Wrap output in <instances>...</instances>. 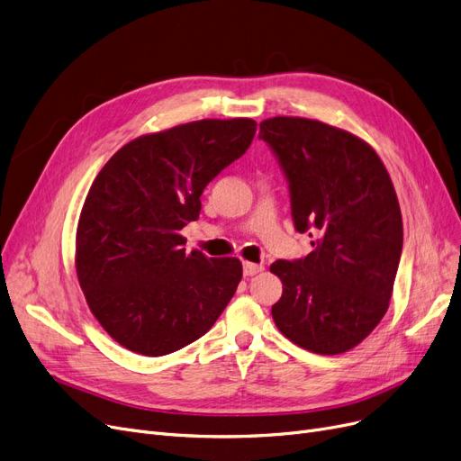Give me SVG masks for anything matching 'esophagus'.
I'll use <instances>...</instances> for the list:
<instances>
[{"label": "esophagus", "mask_w": 461, "mask_h": 461, "mask_svg": "<svg viewBox=\"0 0 461 461\" xmlns=\"http://www.w3.org/2000/svg\"><path fill=\"white\" fill-rule=\"evenodd\" d=\"M262 269H264V266H262V264H254V262H243V274H245V277H252V276H257V274H260Z\"/></svg>", "instance_id": "1"}]
</instances>
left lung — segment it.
Segmentation results:
<instances>
[{
    "label": "left lung",
    "mask_w": 461,
    "mask_h": 461,
    "mask_svg": "<svg viewBox=\"0 0 461 461\" xmlns=\"http://www.w3.org/2000/svg\"><path fill=\"white\" fill-rule=\"evenodd\" d=\"M258 139L288 182L296 231L315 237L305 258L271 264L283 281L271 315L296 346L344 353L361 344L389 308L402 252L395 187L378 153L342 129L274 117L260 123Z\"/></svg>",
    "instance_id": "1"
}]
</instances>
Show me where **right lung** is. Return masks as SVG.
Here are the masks:
<instances>
[{"label": "right lung", "mask_w": 461, "mask_h": 461, "mask_svg": "<svg viewBox=\"0 0 461 461\" xmlns=\"http://www.w3.org/2000/svg\"><path fill=\"white\" fill-rule=\"evenodd\" d=\"M257 122L201 119L140 136L100 170L77 226L76 269L93 315L146 357L207 334L243 277L237 258L185 252L201 194L249 149Z\"/></svg>", "instance_id": "right-lung-1"}]
</instances>
